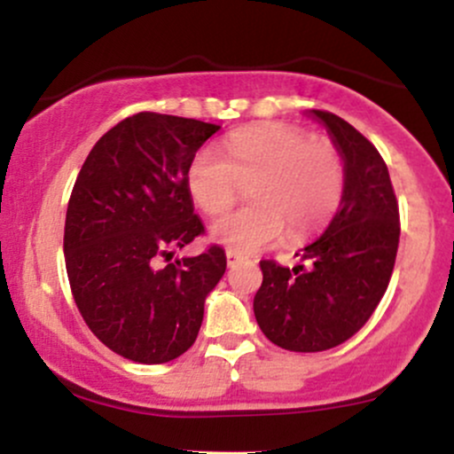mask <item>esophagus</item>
<instances>
[{
	"label": "esophagus",
	"instance_id": "1",
	"mask_svg": "<svg viewBox=\"0 0 454 454\" xmlns=\"http://www.w3.org/2000/svg\"><path fill=\"white\" fill-rule=\"evenodd\" d=\"M226 260H228V267H237V264L243 260V256H241V254L232 252V249H228V252H226Z\"/></svg>",
	"mask_w": 454,
	"mask_h": 454
}]
</instances>
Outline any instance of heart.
<instances>
[{
    "label": "heart",
    "mask_w": 454,
    "mask_h": 454,
    "mask_svg": "<svg viewBox=\"0 0 454 454\" xmlns=\"http://www.w3.org/2000/svg\"><path fill=\"white\" fill-rule=\"evenodd\" d=\"M185 184L207 215L231 209L249 185L254 205L220 217L211 237L237 252H256L286 231L299 241L325 228L341 205L346 166L331 140L270 121L232 132L223 155L209 147L198 151Z\"/></svg>",
    "instance_id": "obj_1"
}]
</instances>
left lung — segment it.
<instances>
[{
	"instance_id": "8db88e82",
	"label": "left lung",
	"mask_w": 454,
	"mask_h": 454,
	"mask_svg": "<svg viewBox=\"0 0 454 454\" xmlns=\"http://www.w3.org/2000/svg\"><path fill=\"white\" fill-rule=\"evenodd\" d=\"M325 123L346 166V190L322 237L294 269L260 260L254 296L258 326L290 352H322L348 341L372 317L393 275L399 247V205L387 161L367 138L328 111Z\"/></svg>"
}]
</instances>
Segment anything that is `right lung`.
I'll return each mask as SVG.
<instances>
[{"label": "right lung", "mask_w": 454, "mask_h": 454, "mask_svg": "<svg viewBox=\"0 0 454 454\" xmlns=\"http://www.w3.org/2000/svg\"><path fill=\"white\" fill-rule=\"evenodd\" d=\"M217 129L137 113L93 145L72 187L64 231L72 296L93 335L134 363H168L190 350L207 294L226 270L220 245L170 262L173 249L205 234L185 176Z\"/></svg>", "instance_id": "obj_1"}]
</instances>
